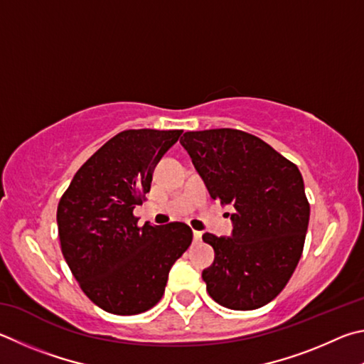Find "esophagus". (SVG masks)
Masks as SVG:
<instances>
[{
  "mask_svg": "<svg viewBox=\"0 0 364 364\" xmlns=\"http://www.w3.org/2000/svg\"><path fill=\"white\" fill-rule=\"evenodd\" d=\"M201 237H203V233H201V232H198V230H193V240H195V243H200V241H201Z\"/></svg>",
  "mask_w": 364,
  "mask_h": 364,
  "instance_id": "1",
  "label": "esophagus"
}]
</instances>
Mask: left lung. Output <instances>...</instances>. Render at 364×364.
I'll return each instance as SVG.
<instances>
[{"mask_svg":"<svg viewBox=\"0 0 364 364\" xmlns=\"http://www.w3.org/2000/svg\"><path fill=\"white\" fill-rule=\"evenodd\" d=\"M211 198L232 205V237L203 235L214 262L203 270L215 302L264 307L283 291L302 256L310 205L294 163L238 129L190 131L181 139Z\"/></svg>","mask_w":364,"mask_h":364,"instance_id":"obj_1","label":"left lung"}]
</instances>
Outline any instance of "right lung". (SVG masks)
<instances>
[{"label":"right lung","instance_id":"obj_1","mask_svg":"<svg viewBox=\"0 0 364 364\" xmlns=\"http://www.w3.org/2000/svg\"><path fill=\"white\" fill-rule=\"evenodd\" d=\"M183 131L129 129L104 144L76 172L57 206L62 254L82 292L108 314L137 315L164 294L171 267L192 243L182 222L137 225L134 208Z\"/></svg>","mask_w":364,"mask_h":364}]
</instances>
